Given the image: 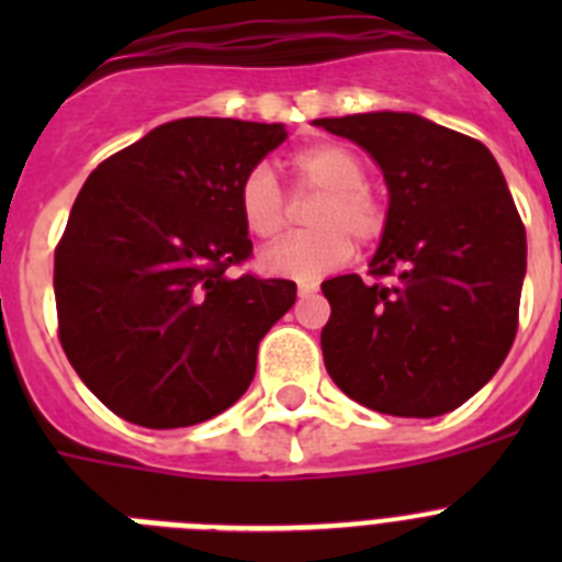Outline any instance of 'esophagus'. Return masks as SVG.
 I'll use <instances>...</instances> for the list:
<instances>
[{"instance_id": "1", "label": "esophagus", "mask_w": 562, "mask_h": 562, "mask_svg": "<svg viewBox=\"0 0 562 562\" xmlns=\"http://www.w3.org/2000/svg\"><path fill=\"white\" fill-rule=\"evenodd\" d=\"M317 292V284H297V297H312Z\"/></svg>"}]
</instances>
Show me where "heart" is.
Returning a JSON list of instances; mask_svg holds the SVG:
<instances>
[{
	"mask_svg": "<svg viewBox=\"0 0 562 562\" xmlns=\"http://www.w3.org/2000/svg\"><path fill=\"white\" fill-rule=\"evenodd\" d=\"M297 193H317L306 213L312 231L284 238L261 252V267L292 281H317L346 265L351 238L371 245L385 231V207L369 188V166L355 148L342 143H315L292 154ZM238 216L247 233L261 241L281 236L290 220V205L276 173L256 166L241 177L236 191Z\"/></svg>",
	"mask_w": 562,
	"mask_h": 562,
	"instance_id": "heart-1",
	"label": "heart"
}]
</instances>
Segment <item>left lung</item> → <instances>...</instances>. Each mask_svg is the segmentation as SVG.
Here are the masks:
<instances>
[{
    "label": "left lung",
    "instance_id": "obj_1",
    "mask_svg": "<svg viewBox=\"0 0 562 562\" xmlns=\"http://www.w3.org/2000/svg\"><path fill=\"white\" fill-rule=\"evenodd\" d=\"M362 146L389 182L369 276L321 284L329 376L371 411L430 419L501 369L518 331L526 231L484 143L411 112L321 117Z\"/></svg>",
    "mask_w": 562,
    "mask_h": 562
}]
</instances>
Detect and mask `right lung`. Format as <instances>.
<instances>
[{
	"label": "right lung",
	"instance_id": "right-lung-1",
	"mask_svg": "<svg viewBox=\"0 0 562 562\" xmlns=\"http://www.w3.org/2000/svg\"><path fill=\"white\" fill-rule=\"evenodd\" d=\"M281 123L182 117L89 173L56 247L58 340L112 414L200 425L245 394L261 337L295 304L284 278H231L252 256L238 182Z\"/></svg>",
	"mask_w": 562,
	"mask_h": 562
}]
</instances>
